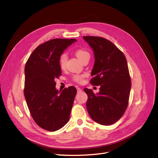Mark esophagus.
<instances>
[{
    "label": "esophagus",
    "mask_w": 158,
    "mask_h": 158,
    "mask_svg": "<svg viewBox=\"0 0 158 158\" xmlns=\"http://www.w3.org/2000/svg\"><path fill=\"white\" fill-rule=\"evenodd\" d=\"M77 92H78V93L81 92H82V89L80 88H77Z\"/></svg>",
    "instance_id": "esophagus-1"
}]
</instances>
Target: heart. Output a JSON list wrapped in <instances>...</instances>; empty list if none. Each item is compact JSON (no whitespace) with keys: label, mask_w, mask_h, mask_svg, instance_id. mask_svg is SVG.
I'll use <instances>...</instances> for the list:
<instances>
[{"label":"heart","mask_w":158,"mask_h":158,"mask_svg":"<svg viewBox=\"0 0 158 158\" xmlns=\"http://www.w3.org/2000/svg\"><path fill=\"white\" fill-rule=\"evenodd\" d=\"M75 55L76 57L82 62L84 59H85L87 57H90V55L89 52H88L86 50H84L82 49H77L75 51ZM68 56L66 53H63L59 58V65L61 69H64L66 66V62H67ZM84 78L83 75H76L74 76V80L77 82H81L82 81V79Z\"/></svg>","instance_id":"obj_1"}]
</instances>
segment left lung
<instances>
[{
  "label": "left lung",
  "mask_w": 158,
  "mask_h": 158,
  "mask_svg": "<svg viewBox=\"0 0 158 158\" xmlns=\"http://www.w3.org/2000/svg\"><path fill=\"white\" fill-rule=\"evenodd\" d=\"M92 49L94 65L90 84L100 85L94 94L84 88L88 95L86 108L90 117L100 125H110L123 115L128 106L131 81L127 59L112 42L103 37L84 36Z\"/></svg>",
  "instance_id": "8db88e82"
}]
</instances>
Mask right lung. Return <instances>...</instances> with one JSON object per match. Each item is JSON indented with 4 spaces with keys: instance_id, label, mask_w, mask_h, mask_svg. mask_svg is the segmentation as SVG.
Returning a JSON list of instances; mask_svg holds the SVG:
<instances>
[{
    "instance_id": "1",
    "label": "right lung",
    "mask_w": 158,
    "mask_h": 158,
    "mask_svg": "<svg viewBox=\"0 0 158 158\" xmlns=\"http://www.w3.org/2000/svg\"><path fill=\"white\" fill-rule=\"evenodd\" d=\"M76 39H54L38 46L25 66L24 96L31 115L45 130L56 131L69 121L76 88L56 89L55 79L61 74L60 56Z\"/></svg>"
}]
</instances>
